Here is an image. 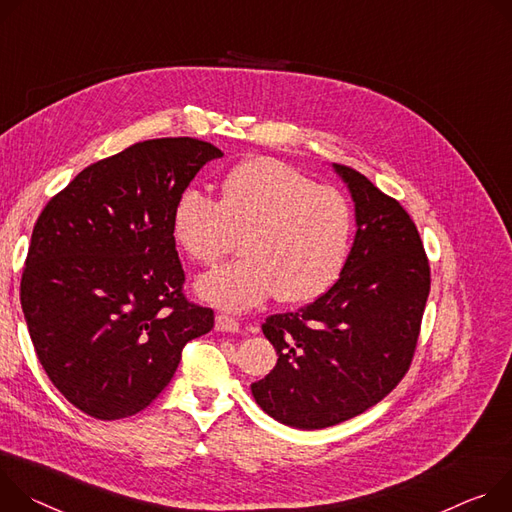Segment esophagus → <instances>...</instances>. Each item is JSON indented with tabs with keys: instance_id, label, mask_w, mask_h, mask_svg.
Returning a JSON list of instances; mask_svg holds the SVG:
<instances>
[{
	"instance_id": "1",
	"label": "esophagus",
	"mask_w": 512,
	"mask_h": 512,
	"mask_svg": "<svg viewBox=\"0 0 512 512\" xmlns=\"http://www.w3.org/2000/svg\"><path fill=\"white\" fill-rule=\"evenodd\" d=\"M215 329H217V331H227V333H238V331H240V323H238L234 317L217 315V317H215Z\"/></svg>"
}]
</instances>
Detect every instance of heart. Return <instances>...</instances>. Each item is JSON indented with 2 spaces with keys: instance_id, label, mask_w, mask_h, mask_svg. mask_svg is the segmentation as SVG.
Instances as JSON below:
<instances>
[{
  "instance_id": "1",
  "label": "heart",
  "mask_w": 512,
  "mask_h": 512,
  "mask_svg": "<svg viewBox=\"0 0 512 512\" xmlns=\"http://www.w3.org/2000/svg\"><path fill=\"white\" fill-rule=\"evenodd\" d=\"M170 230L195 262L215 264L240 236L242 258L195 280V295L223 311H248L276 293L282 303L321 297L342 272L352 238L344 195L319 187L301 170L252 158L221 181V197L189 189Z\"/></svg>"
}]
</instances>
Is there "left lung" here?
<instances>
[{
	"instance_id": "8db88e82",
	"label": "left lung",
	"mask_w": 512,
	"mask_h": 512,
	"mask_svg": "<svg viewBox=\"0 0 512 512\" xmlns=\"http://www.w3.org/2000/svg\"><path fill=\"white\" fill-rule=\"evenodd\" d=\"M333 170L354 201L352 250L327 293L262 323L278 362L250 386L266 415L295 429L348 421L403 380L431 285L419 232L401 203L354 168Z\"/></svg>"
}]
</instances>
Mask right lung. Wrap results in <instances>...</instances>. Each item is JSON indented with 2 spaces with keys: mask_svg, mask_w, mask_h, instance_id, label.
I'll return each mask as SVG.
<instances>
[{
  "mask_svg": "<svg viewBox=\"0 0 512 512\" xmlns=\"http://www.w3.org/2000/svg\"><path fill=\"white\" fill-rule=\"evenodd\" d=\"M223 152L195 138L138 142L48 201L28 248L20 301L36 356L79 411L124 419L173 378L213 311L183 295L173 211Z\"/></svg>",
  "mask_w": 512,
  "mask_h": 512,
  "instance_id": "obj_1",
  "label": "right lung"
}]
</instances>
